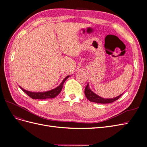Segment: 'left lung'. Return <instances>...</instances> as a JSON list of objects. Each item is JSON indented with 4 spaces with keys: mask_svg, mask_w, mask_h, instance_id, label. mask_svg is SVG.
<instances>
[{
    "mask_svg": "<svg viewBox=\"0 0 147 147\" xmlns=\"http://www.w3.org/2000/svg\"><path fill=\"white\" fill-rule=\"evenodd\" d=\"M123 94L122 93L119 96L114 97V98H111V99H104L103 97H101L97 95L96 93H94L93 91L91 90V89L89 86V84L88 83L87 86L85 88V90H84V94H85L86 98L91 102H94L96 103H99V104H109L112 103V102L117 100Z\"/></svg>",
    "mask_w": 147,
    "mask_h": 147,
    "instance_id": "left-lung-1",
    "label": "left lung"
}]
</instances>
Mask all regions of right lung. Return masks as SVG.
Here are the masks:
<instances>
[{
    "label": "right lung",
    "instance_id": "obj_1",
    "mask_svg": "<svg viewBox=\"0 0 147 147\" xmlns=\"http://www.w3.org/2000/svg\"><path fill=\"white\" fill-rule=\"evenodd\" d=\"M69 77H70L69 75H68L67 77H66L63 80V82H61V83L59 84V85L57 87H56V88L53 89V90L50 91H45V92H31V91L24 90V89L22 88L21 86L20 87L21 90L26 93V94H27L29 97H30L31 98L33 99H52V98H54V97H55L59 94L60 92L62 90V89H63L64 83Z\"/></svg>",
    "mask_w": 147,
    "mask_h": 147
}]
</instances>
